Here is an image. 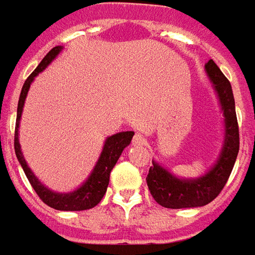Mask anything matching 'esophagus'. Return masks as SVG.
I'll return each instance as SVG.
<instances>
[{
	"label": "esophagus",
	"mask_w": 255,
	"mask_h": 255,
	"mask_svg": "<svg viewBox=\"0 0 255 255\" xmlns=\"http://www.w3.org/2000/svg\"><path fill=\"white\" fill-rule=\"evenodd\" d=\"M131 144L133 146H144L146 144V137L143 136V134H139V133H136L134 136H133V140H131Z\"/></svg>",
	"instance_id": "34e87169"
}]
</instances>
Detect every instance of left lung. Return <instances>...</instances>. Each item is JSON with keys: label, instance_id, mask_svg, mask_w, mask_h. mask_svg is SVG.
Here are the masks:
<instances>
[{"label": "left lung", "instance_id": "1", "mask_svg": "<svg viewBox=\"0 0 255 255\" xmlns=\"http://www.w3.org/2000/svg\"><path fill=\"white\" fill-rule=\"evenodd\" d=\"M205 70L218 92L225 116L223 148L216 164L199 178H177L153 161L146 181L154 201L164 208H198L212 202L226 185L237 158L240 137L232 85L213 60L205 64Z\"/></svg>", "mask_w": 255, "mask_h": 255}]
</instances>
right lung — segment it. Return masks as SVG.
Listing matches in <instances>:
<instances>
[{
    "label": "right lung",
    "instance_id": "right-lung-1",
    "mask_svg": "<svg viewBox=\"0 0 255 255\" xmlns=\"http://www.w3.org/2000/svg\"><path fill=\"white\" fill-rule=\"evenodd\" d=\"M61 49H63L61 46L53 47L52 50L44 56V59L39 63V66L35 68V71L26 78V81H25L23 87H22L19 101H18V112H16V126H15V141H13V146H15L16 158H18V161L22 165L26 178L29 179V182H30L32 188L35 189L36 194L39 195V198L47 206H50L53 209H57V211H85V209H91L95 205H98L101 202V199L104 198L105 192H107L108 184H109L111 171L115 167L116 161L119 160L124 148L130 144L134 131H121V133H116L114 136L108 137L105 140L102 153H101L100 158H98V161H97L94 170H92L91 175L87 178V181L84 182L81 187L77 188L76 191H73V192L59 194V192L50 191L49 188L44 187L43 184L36 178L35 174L32 172V170L29 168L28 164L25 161L23 154H22V150H20L19 137H18V134H19L18 130H19L20 115H22V109H23V105H25V100H26V95H28L32 81L35 80V77L40 71H43L44 68L47 67L53 60L56 59V56L61 52Z\"/></svg>",
    "mask_w": 255,
    "mask_h": 255
}]
</instances>
